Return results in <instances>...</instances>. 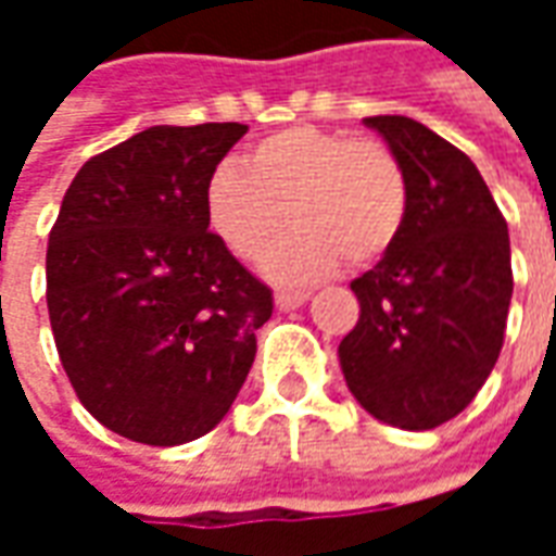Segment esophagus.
I'll return each instance as SVG.
<instances>
[{"instance_id": "1", "label": "esophagus", "mask_w": 556, "mask_h": 556, "mask_svg": "<svg viewBox=\"0 0 556 556\" xmlns=\"http://www.w3.org/2000/svg\"><path fill=\"white\" fill-rule=\"evenodd\" d=\"M277 309H282V313H289V309H298V306H303V303L309 301V294L306 291H277Z\"/></svg>"}]
</instances>
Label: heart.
<instances>
[{"instance_id":"b5f03b06","label":"heart","mask_w":556,"mask_h":556,"mask_svg":"<svg viewBox=\"0 0 556 556\" xmlns=\"http://www.w3.org/2000/svg\"><path fill=\"white\" fill-rule=\"evenodd\" d=\"M211 229L243 262L267 258L279 282H315L345 258L369 267L384 258L408 214V181L396 151L372 137L298 125L258 139L243 172L219 166L205 190Z\"/></svg>"}]
</instances>
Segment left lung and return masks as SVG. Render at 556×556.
Returning <instances> with one entry per match:
<instances>
[{
    "label": "left lung",
    "instance_id": "1",
    "mask_svg": "<svg viewBox=\"0 0 556 556\" xmlns=\"http://www.w3.org/2000/svg\"><path fill=\"white\" fill-rule=\"evenodd\" d=\"M363 122L396 151L408 214L393 250L351 282L361 318L339 366L375 419L426 431L462 414L501 357L509 231L465 151L408 115Z\"/></svg>",
    "mask_w": 556,
    "mask_h": 556
}]
</instances>
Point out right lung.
Here are the masks:
<instances>
[{
    "label": "right lung",
    "mask_w": 556,
    "mask_h": 556,
    "mask_svg": "<svg viewBox=\"0 0 556 556\" xmlns=\"http://www.w3.org/2000/svg\"><path fill=\"white\" fill-rule=\"evenodd\" d=\"M247 125L148 127L83 163L47 247L59 361L91 417L178 446L226 417L274 313L207 231L205 190Z\"/></svg>",
    "instance_id": "obj_1"
}]
</instances>
